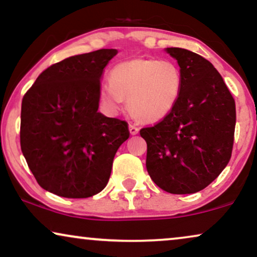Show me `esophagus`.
Listing matches in <instances>:
<instances>
[{"instance_id": "esophagus-1", "label": "esophagus", "mask_w": 257, "mask_h": 257, "mask_svg": "<svg viewBox=\"0 0 257 257\" xmlns=\"http://www.w3.org/2000/svg\"><path fill=\"white\" fill-rule=\"evenodd\" d=\"M128 131H130V135H132V136H136V135H138V132H139V128L137 127L136 125H132V124H130V125H128Z\"/></svg>"}]
</instances>
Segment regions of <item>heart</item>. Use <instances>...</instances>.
Returning a JSON list of instances; mask_svg holds the SVG:
<instances>
[{"instance_id": "1", "label": "heart", "mask_w": 257, "mask_h": 257, "mask_svg": "<svg viewBox=\"0 0 257 257\" xmlns=\"http://www.w3.org/2000/svg\"><path fill=\"white\" fill-rule=\"evenodd\" d=\"M184 77L177 63L159 58H133L114 65L108 85L100 89V100L119 111L127 100L131 113L142 122L167 118L180 100Z\"/></svg>"}]
</instances>
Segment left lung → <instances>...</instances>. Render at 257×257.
<instances>
[{"label": "left lung", "mask_w": 257, "mask_h": 257, "mask_svg": "<svg viewBox=\"0 0 257 257\" xmlns=\"http://www.w3.org/2000/svg\"><path fill=\"white\" fill-rule=\"evenodd\" d=\"M165 51L177 59L184 87L167 118L140 130L147 143L146 168L164 191L192 194L206 188L229 163L236 124L235 100L206 58L181 48Z\"/></svg>", "instance_id": "obj_1"}]
</instances>
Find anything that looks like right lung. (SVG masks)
Listing matches in <instances>:
<instances>
[{
	"mask_svg": "<svg viewBox=\"0 0 257 257\" xmlns=\"http://www.w3.org/2000/svg\"><path fill=\"white\" fill-rule=\"evenodd\" d=\"M117 49L71 56L49 66L24 94L21 150L38 185L71 199L107 185L127 122L98 112L100 78Z\"/></svg>",
	"mask_w": 257,
	"mask_h": 257,
	"instance_id": "1",
	"label": "right lung"
}]
</instances>
